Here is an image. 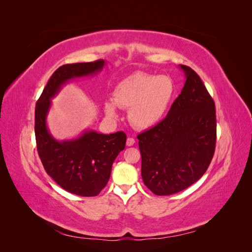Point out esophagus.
<instances>
[{
    "mask_svg": "<svg viewBox=\"0 0 252 252\" xmlns=\"http://www.w3.org/2000/svg\"><path fill=\"white\" fill-rule=\"evenodd\" d=\"M134 143H135V141H134L133 138H128L127 141H126V145H127V146H133Z\"/></svg>",
    "mask_w": 252,
    "mask_h": 252,
    "instance_id": "esophagus-1",
    "label": "esophagus"
}]
</instances>
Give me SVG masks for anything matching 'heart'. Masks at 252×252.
Returning a JSON list of instances; mask_svg holds the SVG:
<instances>
[{
	"label": "heart",
	"mask_w": 252,
	"mask_h": 252,
	"mask_svg": "<svg viewBox=\"0 0 252 252\" xmlns=\"http://www.w3.org/2000/svg\"><path fill=\"white\" fill-rule=\"evenodd\" d=\"M174 95V83L167 75L135 72L122 80L113 90V101L105 103V112L117 118L119 107L129 109L130 123L149 129L163 119Z\"/></svg>",
	"instance_id": "obj_1"
}]
</instances>
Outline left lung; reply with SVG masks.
<instances>
[{
    "mask_svg": "<svg viewBox=\"0 0 252 252\" xmlns=\"http://www.w3.org/2000/svg\"><path fill=\"white\" fill-rule=\"evenodd\" d=\"M180 68L186 81L167 117L138 135L144 184L157 195L180 192L200 180L216 149L215 102L194 70Z\"/></svg>",
    "mask_w": 252,
    "mask_h": 252,
    "instance_id": "1",
    "label": "left lung"
}]
</instances>
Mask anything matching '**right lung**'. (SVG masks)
Returning a JSON list of instances; mask_svg holds the SVG:
<instances>
[{
	"label": "right lung",
	"instance_id": "1",
	"mask_svg": "<svg viewBox=\"0 0 252 252\" xmlns=\"http://www.w3.org/2000/svg\"><path fill=\"white\" fill-rule=\"evenodd\" d=\"M106 62L66 64L49 79L35 105L34 132L37 154L45 170L66 191L81 196H95L108 183L114 159L126 144V134L84 131L77 139L58 141L46 124L51 98L68 81L100 72Z\"/></svg>",
	"mask_w": 252,
	"mask_h": 252
}]
</instances>
